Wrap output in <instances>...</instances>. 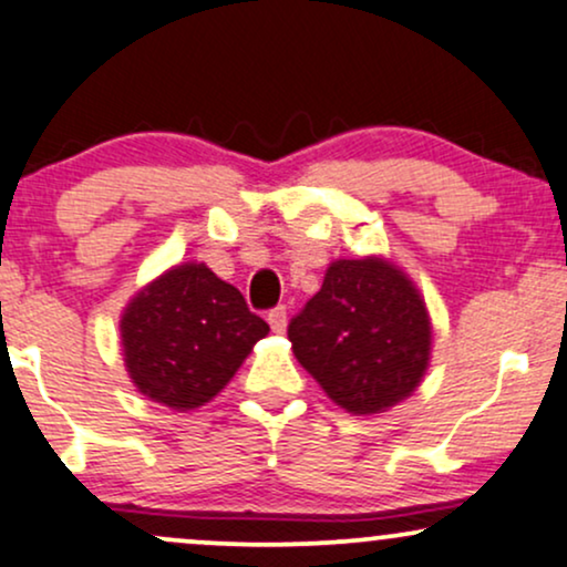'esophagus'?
Returning a JSON list of instances; mask_svg holds the SVG:
<instances>
[{
  "label": "esophagus",
  "mask_w": 567,
  "mask_h": 567,
  "mask_svg": "<svg viewBox=\"0 0 567 567\" xmlns=\"http://www.w3.org/2000/svg\"><path fill=\"white\" fill-rule=\"evenodd\" d=\"M286 316H289V312H286V305H278V308H272L268 312V323H270V329L276 331V334L286 331Z\"/></svg>",
  "instance_id": "34e87169"
}]
</instances>
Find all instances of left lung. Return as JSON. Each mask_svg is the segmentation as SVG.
Wrapping results in <instances>:
<instances>
[{
    "instance_id": "1",
    "label": "left lung",
    "mask_w": 567,
    "mask_h": 567,
    "mask_svg": "<svg viewBox=\"0 0 567 567\" xmlns=\"http://www.w3.org/2000/svg\"><path fill=\"white\" fill-rule=\"evenodd\" d=\"M430 318L419 291L384 259H337L289 321L297 361L350 414H379L422 382Z\"/></svg>"
}]
</instances>
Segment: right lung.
Masks as SVG:
<instances>
[{"mask_svg": "<svg viewBox=\"0 0 567 567\" xmlns=\"http://www.w3.org/2000/svg\"><path fill=\"white\" fill-rule=\"evenodd\" d=\"M268 331L236 286L206 265H177L124 310V363L151 401L198 409L230 382Z\"/></svg>", "mask_w": 567, "mask_h": 567, "instance_id": "right-lung-1", "label": "right lung"}]
</instances>
